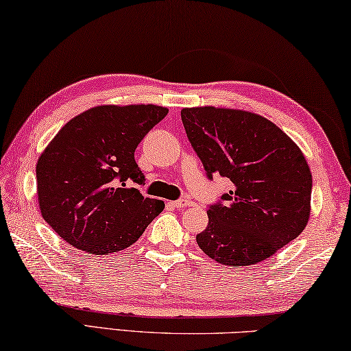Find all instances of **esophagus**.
I'll use <instances>...</instances> for the list:
<instances>
[{"instance_id":"1","label":"esophagus","mask_w":351,"mask_h":351,"mask_svg":"<svg viewBox=\"0 0 351 351\" xmlns=\"http://www.w3.org/2000/svg\"><path fill=\"white\" fill-rule=\"evenodd\" d=\"M172 204V206H174V208H177V210H182V208H185V206H191V205H194V202L193 200H189V199H179V200H174V202H171Z\"/></svg>"}]
</instances>
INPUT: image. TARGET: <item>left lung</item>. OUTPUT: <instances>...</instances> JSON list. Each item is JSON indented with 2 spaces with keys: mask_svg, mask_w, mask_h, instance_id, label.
Instances as JSON below:
<instances>
[{
  "mask_svg": "<svg viewBox=\"0 0 351 351\" xmlns=\"http://www.w3.org/2000/svg\"><path fill=\"white\" fill-rule=\"evenodd\" d=\"M180 114L208 179L219 174L233 183L206 211L200 249L226 266H252L295 239L308 223L313 189L295 143L256 113L208 106Z\"/></svg>",
  "mask_w": 351,
  "mask_h": 351,
  "instance_id": "8db88e82",
  "label": "left lung"
}]
</instances>
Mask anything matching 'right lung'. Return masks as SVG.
<instances>
[{
	"mask_svg": "<svg viewBox=\"0 0 351 351\" xmlns=\"http://www.w3.org/2000/svg\"><path fill=\"white\" fill-rule=\"evenodd\" d=\"M168 114L152 104L97 106L59 130L37 162L40 211L79 250L128 249L165 208L132 185H145L135 162L140 141Z\"/></svg>",
	"mask_w": 351,
	"mask_h": 351,
	"instance_id": "obj_1",
	"label": "right lung"
}]
</instances>
